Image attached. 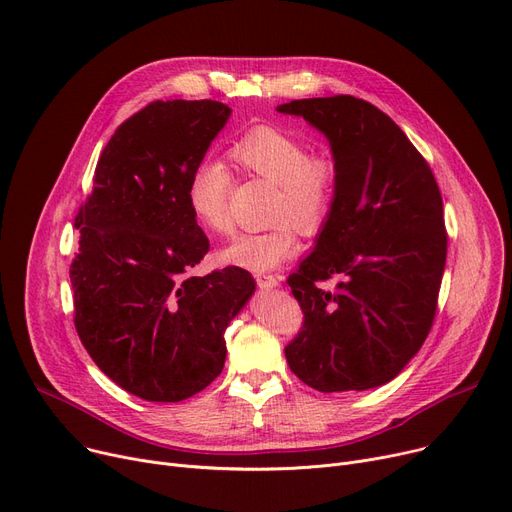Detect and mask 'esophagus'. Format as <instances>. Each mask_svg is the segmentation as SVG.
I'll return each instance as SVG.
<instances>
[{"instance_id": "34e87169", "label": "esophagus", "mask_w": 512, "mask_h": 512, "mask_svg": "<svg viewBox=\"0 0 512 512\" xmlns=\"http://www.w3.org/2000/svg\"><path fill=\"white\" fill-rule=\"evenodd\" d=\"M255 280H257V284H259V288H267V290L276 288V286L282 284V278H280V276H270V274H257Z\"/></svg>"}]
</instances>
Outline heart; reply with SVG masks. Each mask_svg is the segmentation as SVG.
Segmentation results:
<instances>
[{
    "label": "heart",
    "mask_w": 512,
    "mask_h": 512,
    "mask_svg": "<svg viewBox=\"0 0 512 512\" xmlns=\"http://www.w3.org/2000/svg\"><path fill=\"white\" fill-rule=\"evenodd\" d=\"M236 164L274 184L270 228L236 236L220 253V261L249 272H267L290 259L299 247V230L317 232L332 211L340 170L326 151L309 145L288 130L255 126L232 143ZM230 172L218 159H201L186 182V205L193 220L211 234H228Z\"/></svg>",
    "instance_id": "1"
}]
</instances>
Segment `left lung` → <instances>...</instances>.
Here are the masks:
<instances>
[{"instance_id":"1","label":"left lung","mask_w":512,"mask_h":512,"mask_svg":"<svg viewBox=\"0 0 512 512\" xmlns=\"http://www.w3.org/2000/svg\"><path fill=\"white\" fill-rule=\"evenodd\" d=\"M276 110L324 134L340 170L315 249L288 278L305 324L286 361L319 392L384 386L419 353L436 315L448 245L438 182L407 134L363 99ZM330 277L332 291L320 284Z\"/></svg>"}]
</instances>
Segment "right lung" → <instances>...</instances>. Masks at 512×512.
<instances>
[{
	"label": "right lung",
	"mask_w": 512,
	"mask_h": 512,
	"mask_svg": "<svg viewBox=\"0 0 512 512\" xmlns=\"http://www.w3.org/2000/svg\"><path fill=\"white\" fill-rule=\"evenodd\" d=\"M230 114L211 99L143 107L105 145L74 220L76 332L107 378L143 400L178 402L218 378L224 332L255 292L240 267L186 276L209 251L186 182Z\"/></svg>",
	"instance_id": "add662e5"
}]
</instances>
